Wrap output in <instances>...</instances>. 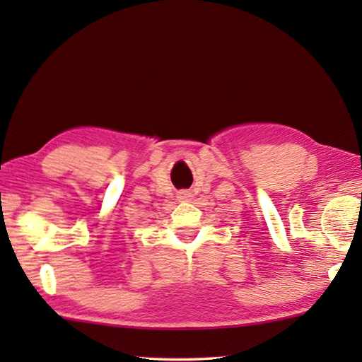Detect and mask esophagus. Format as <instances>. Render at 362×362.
I'll return each mask as SVG.
<instances>
[{"mask_svg":"<svg viewBox=\"0 0 362 362\" xmlns=\"http://www.w3.org/2000/svg\"><path fill=\"white\" fill-rule=\"evenodd\" d=\"M192 193L189 192H187V189H182V192L179 193V196H177V198H179L180 201H188V199H192Z\"/></svg>","mask_w":362,"mask_h":362,"instance_id":"obj_1","label":"esophagus"}]
</instances>
